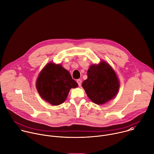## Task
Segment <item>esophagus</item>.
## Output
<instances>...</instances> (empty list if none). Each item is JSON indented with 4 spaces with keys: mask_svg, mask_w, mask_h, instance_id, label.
<instances>
[{
    "mask_svg": "<svg viewBox=\"0 0 154 154\" xmlns=\"http://www.w3.org/2000/svg\"><path fill=\"white\" fill-rule=\"evenodd\" d=\"M76 82H77V83H78V85L80 87V86L81 85V82H82V81H81L80 79H78L76 80Z\"/></svg>",
    "mask_w": 154,
    "mask_h": 154,
    "instance_id": "obj_1",
    "label": "esophagus"
}]
</instances>
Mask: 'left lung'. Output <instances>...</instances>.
<instances>
[{"mask_svg": "<svg viewBox=\"0 0 154 154\" xmlns=\"http://www.w3.org/2000/svg\"><path fill=\"white\" fill-rule=\"evenodd\" d=\"M82 87L88 97L97 104H103L116 95L119 84L116 75L106 63L91 65Z\"/></svg>", "mask_w": 154, "mask_h": 154, "instance_id": "8db88e82", "label": "left lung"}]
</instances>
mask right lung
I'll return each instance as SVG.
<instances>
[{
  "label": "right lung",
  "instance_id": "obj_1",
  "mask_svg": "<svg viewBox=\"0 0 154 154\" xmlns=\"http://www.w3.org/2000/svg\"><path fill=\"white\" fill-rule=\"evenodd\" d=\"M77 86L67 70L61 65L51 63L44 68L36 81V88L41 98L54 106L64 102L70 88Z\"/></svg>",
  "mask_w": 154,
  "mask_h": 154
}]
</instances>
